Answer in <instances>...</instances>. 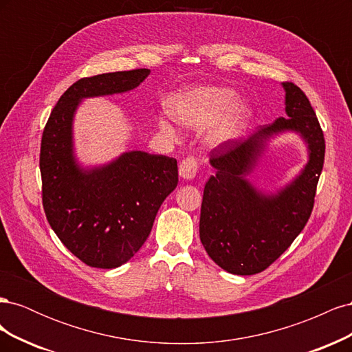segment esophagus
I'll use <instances>...</instances> for the list:
<instances>
[{"instance_id": "obj_1", "label": "esophagus", "mask_w": 352, "mask_h": 352, "mask_svg": "<svg viewBox=\"0 0 352 352\" xmlns=\"http://www.w3.org/2000/svg\"><path fill=\"white\" fill-rule=\"evenodd\" d=\"M198 172V162L195 157H186L179 166V175L182 179H194Z\"/></svg>"}]
</instances>
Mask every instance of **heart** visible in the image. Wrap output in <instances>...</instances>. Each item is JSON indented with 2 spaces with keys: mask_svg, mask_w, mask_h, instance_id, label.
<instances>
[{
  "mask_svg": "<svg viewBox=\"0 0 352 352\" xmlns=\"http://www.w3.org/2000/svg\"><path fill=\"white\" fill-rule=\"evenodd\" d=\"M168 114L189 129H201L214 121L204 135L208 146H220L238 138L252 117L247 101L238 100V94L223 87H197L180 92L170 100ZM158 127L164 135L173 136L175 127L160 119Z\"/></svg>",
  "mask_w": 352,
  "mask_h": 352,
  "instance_id": "1",
  "label": "heart"
}]
</instances>
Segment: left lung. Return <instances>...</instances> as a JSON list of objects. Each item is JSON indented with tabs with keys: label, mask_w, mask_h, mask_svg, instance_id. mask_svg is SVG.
<instances>
[{
	"label": "left lung",
	"mask_w": 352,
	"mask_h": 352,
	"mask_svg": "<svg viewBox=\"0 0 352 352\" xmlns=\"http://www.w3.org/2000/svg\"><path fill=\"white\" fill-rule=\"evenodd\" d=\"M286 117L258 127L247 138L211 151L216 170L204 188L199 239L210 258L232 274L265 270L291 247L313 211L316 188L324 162V136L305 94L283 82ZM294 131L307 145L309 162L292 183L264 195L246 179L270 137Z\"/></svg>",
	"instance_id": "left-lung-1"
}]
</instances>
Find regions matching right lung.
Returning a JSON list of instances; mask_svg holds the SVG:
<instances>
[{"instance_id":"add662e5","label":"right lung","mask_w":352,"mask_h":352,"mask_svg":"<svg viewBox=\"0 0 352 352\" xmlns=\"http://www.w3.org/2000/svg\"><path fill=\"white\" fill-rule=\"evenodd\" d=\"M150 69L102 73L74 82L51 111L41 141L42 204L65 247L91 267L116 269L146 241L157 211L177 186L176 158L127 151L111 163L82 167L73 119L85 98L132 91Z\"/></svg>"}]
</instances>
